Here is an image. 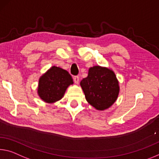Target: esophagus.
Segmentation results:
<instances>
[{
  "instance_id": "esophagus-1",
  "label": "esophagus",
  "mask_w": 159,
  "mask_h": 159,
  "mask_svg": "<svg viewBox=\"0 0 159 159\" xmlns=\"http://www.w3.org/2000/svg\"><path fill=\"white\" fill-rule=\"evenodd\" d=\"M74 82H75V84H78L79 83V77L78 76H74Z\"/></svg>"
}]
</instances>
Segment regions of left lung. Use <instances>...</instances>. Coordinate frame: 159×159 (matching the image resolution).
<instances>
[{
	"mask_svg": "<svg viewBox=\"0 0 159 159\" xmlns=\"http://www.w3.org/2000/svg\"><path fill=\"white\" fill-rule=\"evenodd\" d=\"M85 99L97 110L110 108L120 93L119 81L110 68L94 66L89 69L88 76L80 83Z\"/></svg>",
	"mask_w": 159,
	"mask_h": 159,
	"instance_id": "8db88e82",
	"label": "left lung"
}]
</instances>
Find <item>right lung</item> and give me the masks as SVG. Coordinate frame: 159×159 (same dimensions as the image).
Returning a JSON list of instances; mask_svg holds the SVG:
<instances>
[{
    "mask_svg": "<svg viewBox=\"0 0 159 159\" xmlns=\"http://www.w3.org/2000/svg\"><path fill=\"white\" fill-rule=\"evenodd\" d=\"M72 84L73 79L66 70L53 66L39 79L37 94L44 102L52 104L61 100Z\"/></svg>",
    "mask_w": 159,
    "mask_h": 159,
    "instance_id": "right-lung-1",
    "label": "right lung"
}]
</instances>
